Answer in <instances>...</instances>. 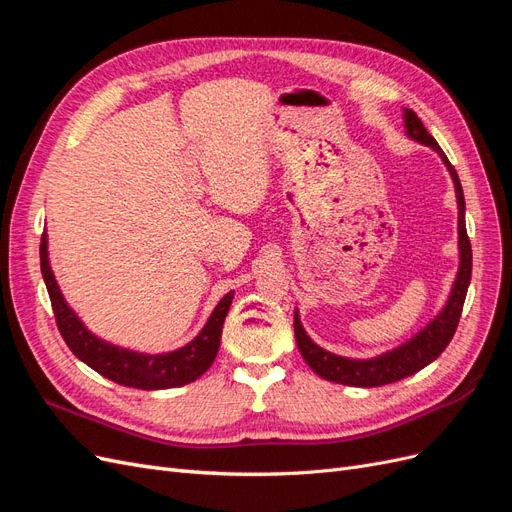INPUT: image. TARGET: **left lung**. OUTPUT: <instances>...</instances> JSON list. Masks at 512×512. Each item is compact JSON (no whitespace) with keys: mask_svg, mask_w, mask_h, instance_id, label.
Instances as JSON below:
<instances>
[{"mask_svg":"<svg viewBox=\"0 0 512 512\" xmlns=\"http://www.w3.org/2000/svg\"><path fill=\"white\" fill-rule=\"evenodd\" d=\"M404 126H406L408 138H412V141L421 143L425 147H431L438 153L455 183L457 209H459V218H457L459 269H457V277L453 282L451 294H448L446 305L440 309V314L436 318L429 320V324H425V327L414 337H410L408 342H404L393 350H386L378 356H371V359H348V356H339V354H333L329 350L320 348L318 344L312 342V337L305 333L301 318H299V309H294V337H297V346L303 354V359L320 378L329 380V382L346 384V386H363V389H369V386L391 384V382H397L401 378H408V376L416 374V371H421L423 367L436 361L438 356L444 352V348L448 346V342H451L457 324H459V318H461L463 301H466L468 286L472 280V245H470L468 232H466V198H463L457 170L444 156V151L436 143V138H433L425 130L423 121L418 119L416 113L410 111V108H404Z\"/></svg>","mask_w":512,"mask_h":512,"instance_id":"8db88e82","label":"left lung"}]
</instances>
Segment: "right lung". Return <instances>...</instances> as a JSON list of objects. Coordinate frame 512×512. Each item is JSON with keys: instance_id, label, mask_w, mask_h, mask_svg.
Returning a JSON list of instances; mask_svg holds the SVG:
<instances>
[{"instance_id": "1", "label": "right lung", "mask_w": 512, "mask_h": 512, "mask_svg": "<svg viewBox=\"0 0 512 512\" xmlns=\"http://www.w3.org/2000/svg\"><path fill=\"white\" fill-rule=\"evenodd\" d=\"M40 271L46 290H49L57 329L61 337H64V342L74 352V356H79L85 365H89L108 380L143 391L175 389V386L190 384L203 376L215 361V356H218L222 327L230 303L235 299V290H230L215 305L207 324L190 344H185L173 352L147 354L104 342V339H100L85 327L74 309L66 303L64 294H61L57 286L49 262V237H46V232H42L40 239Z\"/></svg>"}]
</instances>
